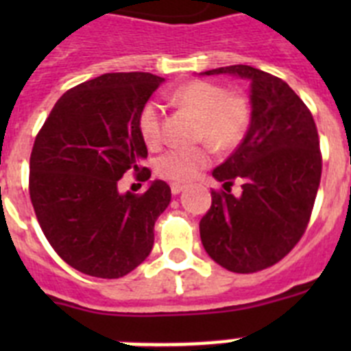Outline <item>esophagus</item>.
<instances>
[{
	"label": "esophagus",
	"instance_id": "obj_1",
	"mask_svg": "<svg viewBox=\"0 0 351 351\" xmlns=\"http://www.w3.org/2000/svg\"><path fill=\"white\" fill-rule=\"evenodd\" d=\"M184 188H186V186L179 184V182H172V184H170V191H172L173 195H179L182 190H184Z\"/></svg>",
	"mask_w": 351,
	"mask_h": 351
}]
</instances>
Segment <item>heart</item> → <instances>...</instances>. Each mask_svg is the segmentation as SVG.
I'll use <instances>...</instances> for the list:
<instances>
[{
	"instance_id": "b5f03b06",
	"label": "heart",
	"mask_w": 351,
	"mask_h": 351,
	"mask_svg": "<svg viewBox=\"0 0 351 351\" xmlns=\"http://www.w3.org/2000/svg\"><path fill=\"white\" fill-rule=\"evenodd\" d=\"M170 101L197 117V141L209 142L221 153L239 147L251 126V104L247 96L243 93H228L216 82L190 80L170 95ZM137 126L145 145L156 149L163 141L160 105L154 101L145 104L138 112ZM210 145L170 149L156 160L158 176L176 182L191 181L210 163Z\"/></svg>"
}]
</instances>
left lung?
I'll list each match as a JSON object with an SVG mask.
<instances>
[{"instance_id": "1", "label": "left lung", "mask_w": 351, "mask_h": 351, "mask_svg": "<svg viewBox=\"0 0 351 351\" xmlns=\"http://www.w3.org/2000/svg\"><path fill=\"white\" fill-rule=\"evenodd\" d=\"M251 82V126L235 153L213 170L223 190H213L200 219L210 258L239 274L272 267L308 228L322 178V153L313 114L280 77L247 64L216 68ZM243 193L231 195L233 182Z\"/></svg>"}]
</instances>
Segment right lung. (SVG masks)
Instances as JSON below:
<instances>
[{
	"mask_svg": "<svg viewBox=\"0 0 351 351\" xmlns=\"http://www.w3.org/2000/svg\"><path fill=\"white\" fill-rule=\"evenodd\" d=\"M163 79L147 71L104 73L56 101L33 144L29 197L49 244L68 265L104 280L123 278L153 250L154 223L170 204V186L117 191L142 167L147 147L138 112Z\"/></svg>",
	"mask_w": 351,
	"mask_h": 351,
	"instance_id": "right-lung-1",
	"label": "right lung"
}]
</instances>
